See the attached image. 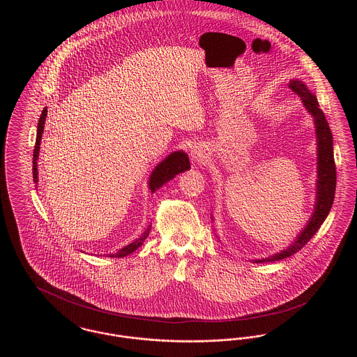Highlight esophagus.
Masks as SVG:
<instances>
[{
	"instance_id": "34e87169",
	"label": "esophagus",
	"mask_w": 357,
	"mask_h": 357,
	"mask_svg": "<svg viewBox=\"0 0 357 357\" xmlns=\"http://www.w3.org/2000/svg\"><path fill=\"white\" fill-rule=\"evenodd\" d=\"M191 158L195 160V162H198V163H201V162H204V159L207 158V151H206V149H204V146H195V147H192L191 149Z\"/></svg>"
}]
</instances>
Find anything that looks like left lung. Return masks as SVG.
Wrapping results in <instances>:
<instances>
[{"label": "left lung", "mask_w": 357, "mask_h": 357, "mask_svg": "<svg viewBox=\"0 0 357 357\" xmlns=\"http://www.w3.org/2000/svg\"><path fill=\"white\" fill-rule=\"evenodd\" d=\"M289 89L294 93H297L304 102L306 109L314 116L316 123V134H317V146H319V181H317V202L314 206V213L310 218L309 223L306 225L303 233L298 236L297 241L290 245L288 249L282 250L281 253L272 255L269 258L258 259V262H272L278 261L282 258H287L296 252L301 250L309 239L316 234V231L320 229V226L325 221L326 215L331 211V207L335 199V190H336V165L333 158V137L329 128V124L325 119L323 109L320 108L316 96H313L305 84L298 80H291L288 84Z\"/></svg>", "instance_id": "8db88e82"}]
</instances>
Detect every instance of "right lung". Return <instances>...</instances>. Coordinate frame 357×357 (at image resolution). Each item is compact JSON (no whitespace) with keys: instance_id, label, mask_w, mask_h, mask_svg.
Returning <instances> with one entry per match:
<instances>
[{"instance_id":"add662e5","label":"right lung","mask_w":357,"mask_h":357,"mask_svg":"<svg viewBox=\"0 0 357 357\" xmlns=\"http://www.w3.org/2000/svg\"><path fill=\"white\" fill-rule=\"evenodd\" d=\"M45 118H47V108L43 109L41 116H40V120H38V124H37V136H36V144H34L33 150V181L36 183H37V158H38V151H40L41 135H43V132H44ZM188 169H190V160H188V158H187L186 153L176 151V153H170L162 163H159V165L155 167V170H153V174H151V178H150V188H151V192H155L159 187L163 186L166 182H169L170 179H172L175 175H178L179 172H183V171L188 170ZM149 233H150V226H149L147 230L140 236V238H137L132 243L124 246L116 255H109V257H118V258H121V257L131 255L132 252H135L139 246L143 245L144 239L149 237Z\"/></svg>"}]
</instances>
